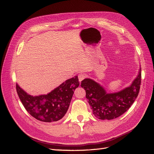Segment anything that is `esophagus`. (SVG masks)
Segmentation results:
<instances>
[{"label":"esophagus","mask_w":154,"mask_h":154,"mask_svg":"<svg viewBox=\"0 0 154 154\" xmlns=\"http://www.w3.org/2000/svg\"><path fill=\"white\" fill-rule=\"evenodd\" d=\"M85 78V75L84 74L81 73V74H78V80H79V82H81Z\"/></svg>","instance_id":"34e87169"}]
</instances>
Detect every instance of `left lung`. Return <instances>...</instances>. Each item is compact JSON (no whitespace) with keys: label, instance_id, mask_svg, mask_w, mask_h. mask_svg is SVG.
Segmentation results:
<instances>
[{"label":"left lung","instance_id":"obj_1","mask_svg":"<svg viewBox=\"0 0 154 154\" xmlns=\"http://www.w3.org/2000/svg\"><path fill=\"white\" fill-rule=\"evenodd\" d=\"M140 67L137 77L130 86L116 92L108 93L100 83L90 78L82 81L81 87L86 92V98L92 114L100 119H113L124 114L138 96L141 80Z\"/></svg>","mask_w":154,"mask_h":154}]
</instances>
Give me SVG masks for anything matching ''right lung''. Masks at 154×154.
<instances>
[{"instance_id": "add662e5", "label": "right lung", "mask_w": 154, "mask_h": 154, "mask_svg": "<svg viewBox=\"0 0 154 154\" xmlns=\"http://www.w3.org/2000/svg\"><path fill=\"white\" fill-rule=\"evenodd\" d=\"M80 85L77 76L67 80L47 94L31 96L16 85L18 97L32 117L43 122L61 119L66 114L74 94Z\"/></svg>"}]
</instances>
